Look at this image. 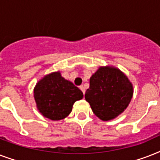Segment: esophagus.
<instances>
[{"mask_svg": "<svg viewBox=\"0 0 160 160\" xmlns=\"http://www.w3.org/2000/svg\"><path fill=\"white\" fill-rule=\"evenodd\" d=\"M80 90H81V91H82V92H83V94L85 95V87H84L83 85H81V86H80Z\"/></svg>", "mask_w": 160, "mask_h": 160, "instance_id": "1", "label": "esophagus"}]
</instances>
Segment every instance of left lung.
I'll list each match as a JSON object with an SVG mask.
<instances>
[{"instance_id": "8db88e82", "label": "left lung", "mask_w": 160, "mask_h": 160, "mask_svg": "<svg viewBox=\"0 0 160 160\" xmlns=\"http://www.w3.org/2000/svg\"><path fill=\"white\" fill-rule=\"evenodd\" d=\"M134 94L133 85L114 66H100L90 79L85 95L93 113L103 121L115 119L126 109Z\"/></svg>"}]
</instances>
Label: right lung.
I'll use <instances>...</instances> for the list:
<instances>
[{
	"label": "right lung",
	"mask_w": 160,
	"mask_h": 160,
	"mask_svg": "<svg viewBox=\"0 0 160 160\" xmlns=\"http://www.w3.org/2000/svg\"><path fill=\"white\" fill-rule=\"evenodd\" d=\"M83 96L82 91L62 77L60 71L46 75L34 88L36 108L44 117L51 120H61L67 117L74 103Z\"/></svg>",
	"instance_id": "right-lung-1"
}]
</instances>
